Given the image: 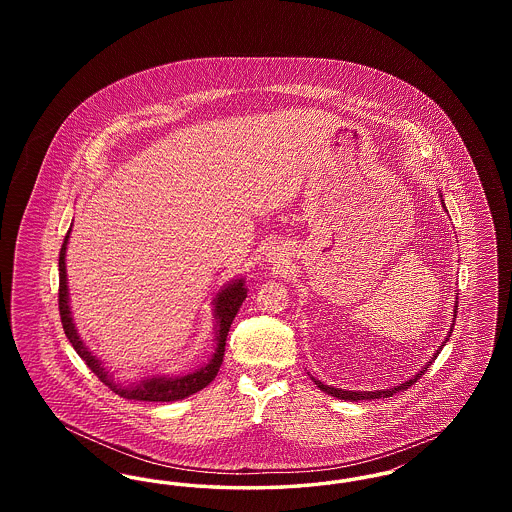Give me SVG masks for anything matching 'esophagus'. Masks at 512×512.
Instances as JSON below:
<instances>
[{"label": "esophagus", "instance_id": "esophagus-1", "mask_svg": "<svg viewBox=\"0 0 512 512\" xmlns=\"http://www.w3.org/2000/svg\"><path fill=\"white\" fill-rule=\"evenodd\" d=\"M286 257V253L284 251H280L278 247H274V249H270L267 253V263L268 265H274V267H280V265H284V259Z\"/></svg>", "mask_w": 512, "mask_h": 512}]
</instances>
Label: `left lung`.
<instances>
[{
	"instance_id": "obj_1",
	"label": "left lung",
	"mask_w": 512,
	"mask_h": 512,
	"mask_svg": "<svg viewBox=\"0 0 512 512\" xmlns=\"http://www.w3.org/2000/svg\"><path fill=\"white\" fill-rule=\"evenodd\" d=\"M441 197V195H439ZM441 205H443V209H445V203H443V197H441ZM447 211V209H445ZM455 299H459V297H455ZM457 303L459 301H455V305H453V320H451V328H449V332H447V338H445V341L441 343L438 347V351L432 355V359L426 363V365L422 366L416 374H414L413 378H409V380H405L403 384H397V386H391V388H388V390H374V391H349V390H341V388H334V386H326V384H322L320 380H317V378H313L311 376V380L317 384V388H320V390L324 391V393H328V395H332V397H338V399H345V401H363V399H382V397H391L393 393H397V391H405L409 390L411 386H413L414 382L430 368V365L438 359L439 351L443 349V345L447 343V340H449V336H451V332H453V326H455V318H457Z\"/></svg>"
}]
</instances>
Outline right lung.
<instances>
[{
  "mask_svg": "<svg viewBox=\"0 0 512 512\" xmlns=\"http://www.w3.org/2000/svg\"><path fill=\"white\" fill-rule=\"evenodd\" d=\"M71 238V228L65 236V242L61 245L59 251V313H61V322L63 330L67 334L69 341L73 343L74 351L80 355V359L86 361L90 370L98 376L99 380L121 395L124 399H134V401H178L194 395L205 386H209L217 372H219L222 359H224V345H226V336L230 330V324L240 311L245 297H247V286L245 278H236L230 280L226 286H222L217 295L213 297V318H215V353L205 365L195 368L192 372L186 374H153V376H144L142 380L136 382H119L113 378V374L103 366L98 357L90 351V347L80 338L76 324H74L73 311L69 305V282H67V265H65V255H67V245Z\"/></svg>",
  "mask_w": 512,
  "mask_h": 512,
  "instance_id": "1",
  "label": "right lung"
}]
</instances>
